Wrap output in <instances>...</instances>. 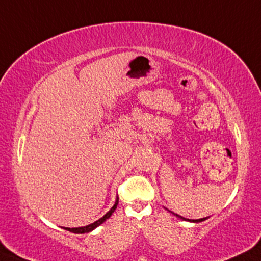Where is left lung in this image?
<instances>
[{"instance_id": "8db88e82", "label": "left lung", "mask_w": 261, "mask_h": 261, "mask_svg": "<svg viewBox=\"0 0 261 261\" xmlns=\"http://www.w3.org/2000/svg\"><path fill=\"white\" fill-rule=\"evenodd\" d=\"M176 217L178 218H180V219H182V220H189V221H192V223H199V221H203V220H205L207 219V218H202V219H196V220H191V219H186V218H184V217H180V215H178V214H175Z\"/></svg>"}]
</instances>
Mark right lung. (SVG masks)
I'll list each match as a JSON object with an SVG mask.
<instances>
[{
  "label": "right lung",
  "mask_w": 261,
  "mask_h": 261,
  "mask_svg": "<svg viewBox=\"0 0 261 261\" xmlns=\"http://www.w3.org/2000/svg\"><path fill=\"white\" fill-rule=\"evenodd\" d=\"M117 204H118V197H117V199H116L114 207H112L110 211H109L108 213L104 215V217L100 218V219H99V220L94 221V223H93V224H89V225H87V226H82V227H73V229H70V227H64V229L67 230V231H70V232H73V233H87V232H91L92 230H94L95 227H98L99 225H101L106 219H109V218L111 217L112 213H114V212H115V209L117 208Z\"/></svg>",
  "instance_id": "add662e5"
}]
</instances>
